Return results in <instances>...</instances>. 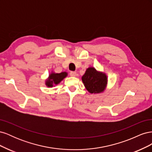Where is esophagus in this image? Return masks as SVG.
Masks as SVG:
<instances>
[{"label":"esophagus","mask_w":152,"mask_h":152,"mask_svg":"<svg viewBox=\"0 0 152 152\" xmlns=\"http://www.w3.org/2000/svg\"><path fill=\"white\" fill-rule=\"evenodd\" d=\"M70 75L71 77H75L76 75H77V73L75 72H71L70 73Z\"/></svg>","instance_id":"34e87169"}]
</instances>
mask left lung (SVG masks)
Wrapping results in <instances>:
<instances>
[{"label":"left lung","mask_w":152,"mask_h":152,"mask_svg":"<svg viewBox=\"0 0 152 152\" xmlns=\"http://www.w3.org/2000/svg\"><path fill=\"white\" fill-rule=\"evenodd\" d=\"M86 89L90 93H100L103 92L107 84V77L105 73L98 72L93 67L86 70L85 74L82 77Z\"/></svg>","instance_id":"8db88e82"}]
</instances>
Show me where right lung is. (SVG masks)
Here are the masks:
<instances>
[{"label": "right lung", "instance_id": "obj_1", "mask_svg": "<svg viewBox=\"0 0 152 152\" xmlns=\"http://www.w3.org/2000/svg\"><path fill=\"white\" fill-rule=\"evenodd\" d=\"M67 75L68 73L66 72H61L59 73L52 72L51 73H50L48 79L45 81V85L49 87L55 86L56 85L58 84L61 80H63V79H65L67 76Z\"/></svg>", "mask_w": 152, "mask_h": 152}]
</instances>
